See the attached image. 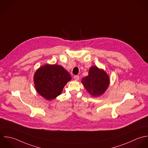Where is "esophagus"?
Instances as JSON below:
<instances>
[{"instance_id":"obj_1","label":"esophagus","mask_w":148,"mask_h":148,"mask_svg":"<svg viewBox=\"0 0 148 148\" xmlns=\"http://www.w3.org/2000/svg\"><path fill=\"white\" fill-rule=\"evenodd\" d=\"M74 79L76 80V81H78L79 79V77L78 75H75L74 77Z\"/></svg>"}]
</instances>
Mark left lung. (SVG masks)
<instances>
[{"instance_id": "left-lung-1", "label": "left lung", "mask_w": 148, "mask_h": 148, "mask_svg": "<svg viewBox=\"0 0 148 148\" xmlns=\"http://www.w3.org/2000/svg\"><path fill=\"white\" fill-rule=\"evenodd\" d=\"M81 82L91 96L98 97L106 91L110 79L103 69L92 66L89 69L88 75L83 78Z\"/></svg>"}]
</instances>
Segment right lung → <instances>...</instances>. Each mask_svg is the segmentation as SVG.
Here are the masks:
<instances>
[{"mask_svg": "<svg viewBox=\"0 0 148 148\" xmlns=\"http://www.w3.org/2000/svg\"><path fill=\"white\" fill-rule=\"evenodd\" d=\"M69 73L62 66L46 64L40 67L34 75L37 92L48 101L59 95L66 84L71 81Z\"/></svg>", "mask_w": 148, "mask_h": 148, "instance_id": "right-lung-1", "label": "right lung"}]
</instances>
